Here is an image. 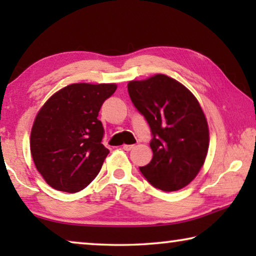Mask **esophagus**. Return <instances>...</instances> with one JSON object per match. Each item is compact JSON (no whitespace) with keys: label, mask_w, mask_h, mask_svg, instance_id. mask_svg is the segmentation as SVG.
I'll return each instance as SVG.
<instances>
[{"label":"esophagus","mask_w":256,"mask_h":256,"mask_svg":"<svg viewBox=\"0 0 256 256\" xmlns=\"http://www.w3.org/2000/svg\"><path fill=\"white\" fill-rule=\"evenodd\" d=\"M134 146H135L134 144H124V149L126 152H129V150H132Z\"/></svg>","instance_id":"obj_1"}]
</instances>
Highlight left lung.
Here are the masks:
<instances>
[{
	"instance_id": "1",
	"label": "left lung",
	"mask_w": 256,
	"mask_h": 256,
	"mask_svg": "<svg viewBox=\"0 0 256 256\" xmlns=\"http://www.w3.org/2000/svg\"><path fill=\"white\" fill-rule=\"evenodd\" d=\"M128 93L152 136V160L140 171L163 191L186 186L197 176L208 150V127L200 104L186 87L164 74L129 82Z\"/></svg>"
}]
</instances>
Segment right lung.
Listing matches in <instances>:
<instances>
[{
	"mask_svg": "<svg viewBox=\"0 0 256 256\" xmlns=\"http://www.w3.org/2000/svg\"><path fill=\"white\" fill-rule=\"evenodd\" d=\"M115 90V84H72L38 112L31 129V155L56 190L74 194L99 174L110 150L102 144L104 129L98 116Z\"/></svg>",
	"mask_w": 256,
	"mask_h": 256,
	"instance_id": "add662e5",
	"label": "right lung"
}]
</instances>
